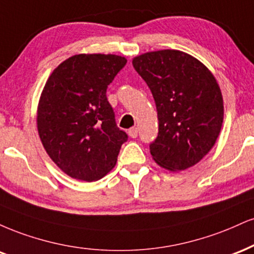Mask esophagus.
Returning a JSON list of instances; mask_svg holds the SVG:
<instances>
[{
	"mask_svg": "<svg viewBox=\"0 0 254 254\" xmlns=\"http://www.w3.org/2000/svg\"><path fill=\"white\" fill-rule=\"evenodd\" d=\"M128 135H129L130 138H136V136H138V128L132 127L130 129H128Z\"/></svg>",
	"mask_w": 254,
	"mask_h": 254,
	"instance_id": "1",
	"label": "esophagus"
}]
</instances>
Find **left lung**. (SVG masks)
<instances>
[{"label":"left lung","instance_id":"left-lung-1","mask_svg":"<svg viewBox=\"0 0 254 254\" xmlns=\"http://www.w3.org/2000/svg\"><path fill=\"white\" fill-rule=\"evenodd\" d=\"M133 66L156 102L159 132L150 145L158 165L183 171L196 165L215 145L223 122V98L203 63L178 50L146 52Z\"/></svg>","mask_w":254,"mask_h":254}]
</instances>
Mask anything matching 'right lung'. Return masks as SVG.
I'll list each match as a JSON object with an SVG mask.
<instances>
[{"label":"right lung","instance_id":"right-lung-1","mask_svg":"<svg viewBox=\"0 0 254 254\" xmlns=\"http://www.w3.org/2000/svg\"><path fill=\"white\" fill-rule=\"evenodd\" d=\"M126 63L116 55H74L46 80L38 133L49 157L71 178L98 181L115 166L127 134L116 126L106 92Z\"/></svg>","mask_w":254,"mask_h":254}]
</instances>
